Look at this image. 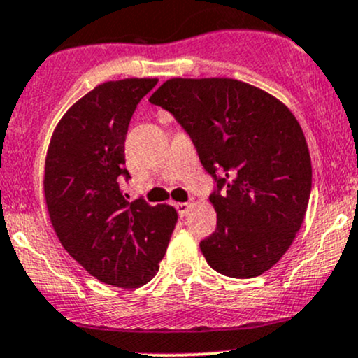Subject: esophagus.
<instances>
[{"label":"esophagus","instance_id":"obj_1","mask_svg":"<svg viewBox=\"0 0 358 358\" xmlns=\"http://www.w3.org/2000/svg\"><path fill=\"white\" fill-rule=\"evenodd\" d=\"M175 207H176V210H178L180 215H187L188 210H190L192 203L190 202H178Z\"/></svg>","mask_w":358,"mask_h":358}]
</instances>
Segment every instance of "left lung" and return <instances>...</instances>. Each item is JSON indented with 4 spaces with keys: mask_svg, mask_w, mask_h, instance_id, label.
Masks as SVG:
<instances>
[{
    "mask_svg": "<svg viewBox=\"0 0 358 358\" xmlns=\"http://www.w3.org/2000/svg\"><path fill=\"white\" fill-rule=\"evenodd\" d=\"M149 101L185 129L214 178L217 226L200 241L207 263L233 278L272 268L301 229L311 195V156L292 112L231 78H173Z\"/></svg>",
    "mask_w": 358,
    "mask_h": 358,
    "instance_id": "obj_1",
    "label": "left lung"
}]
</instances>
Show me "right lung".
<instances>
[{"mask_svg": "<svg viewBox=\"0 0 358 358\" xmlns=\"http://www.w3.org/2000/svg\"><path fill=\"white\" fill-rule=\"evenodd\" d=\"M155 78L107 81L62 117L45 158L50 222L71 257L100 282L124 289L148 284L159 268L178 215L170 206L122 195L124 143L137 103Z\"/></svg>", "mask_w": 358, "mask_h": 358, "instance_id": "add662e5", "label": "right lung"}]
</instances>
